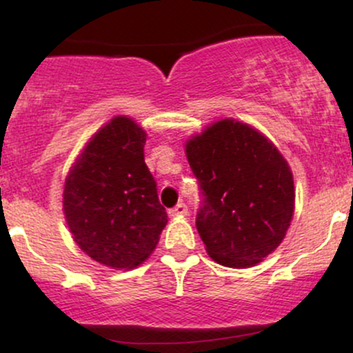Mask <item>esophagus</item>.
Instances as JSON below:
<instances>
[{
    "mask_svg": "<svg viewBox=\"0 0 353 353\" xmlns=\"http://www.w3.org/2000/svg\"><path fill=\"white\" fill-rule=\"evenodd\" d=\"M169 216L171 217H184L188 216V208H185V204H177L176 208H172L171 210H169Z\"/></svg>",
    "mask_w": 353,
    "mask_h": 353,
    "instance_id": "obj_1",
    "label": "esophagus"
}]
</instances>
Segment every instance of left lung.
<instances>
[{
    "mask_svg": "<svg viewBox=\"0 0 353 353\" xmlns=\"http://www.w3.org/2000/svg\"><path fill=\"white\" fill-rule=\"evenodd\" d=\"M202 190L196 225L217 264L245 269L285 237L295 208L294 176L272 141L241 121L221 119L185 143Z\"/></svg>",
    "mask_w": 353,
    "mask_h": 353,
    "instance_id": "1",
    "label": "left lung"
}]
</instances>
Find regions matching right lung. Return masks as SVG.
Here are the masks:
<instances>
[{
  "label": "right lung",
  "instance_id": "right-lung-1",
  "mask_svg": "<svg viewBox=\"0 0 353 353\" xmlns=\"http://www.w3.org/2000/svg\"><path fill=\"white\" fill-rule=\"evenodd\" d=\"M145 131L116 116L84 145L64 181L63 210L76 244L111 269H134L168 224L144 163Z\"/></svg>",
  "mask_w": 353,
  "mask_h": 353
}]
</instances>
